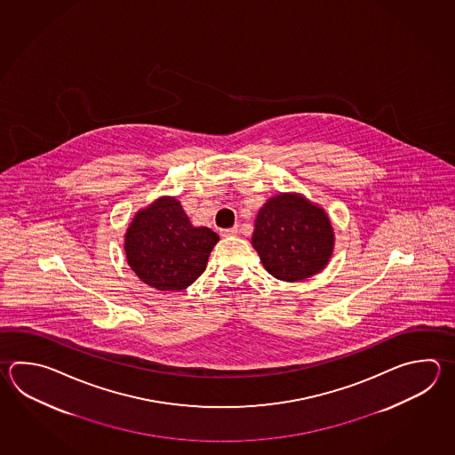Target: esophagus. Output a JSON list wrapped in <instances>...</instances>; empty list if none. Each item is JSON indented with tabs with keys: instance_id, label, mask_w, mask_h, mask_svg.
<instances>
[{
	"instance_id": "esophagus-1",
	"label": "esophagus",
	"mask_w": 455,
	"mask_h": 455,
	"mask_svg": "<svg viewBox=\"0 0 455 455\" xmlns=\"http://www.w3.org/2000/svg\"><path fill=\"white\" fill-rule=\"evenodd\" d=\"M222 236H235V235H238V227H232V228H225L222 230Z\"/></svg>"
}]
</instances>
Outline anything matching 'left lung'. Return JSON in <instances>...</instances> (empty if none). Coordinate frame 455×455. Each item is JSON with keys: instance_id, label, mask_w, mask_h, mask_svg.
<instances>
[{"instance_id": "1", "label": "left lung", "mask_w": 455, "mask_h": 455, "mask_svg": "<svg viewBox=\"0 0 455 455\" xmlns=\"http://www.w3.org/2000/svg\"><path fill=\"white\" fill-rule=\"evenodd\" d=\"M251 242L270 275L297 282L324 269L334 232L321 207L299 196L280 195L260 209Z\"/></svg>"}]
</instances>
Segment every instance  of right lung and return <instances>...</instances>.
<instances>
[{"label":"right lung","instance_id":"add662e5","mask_svg":"<svg viewBox=\"0 0 455 455\" xmlns=\"http://www.w3.org/2000/svg\"><path fill=\"white\" fill-rule=\"evenodd\" d=\"M219 235L193 227L173 197L158 199L140 211L126 232L124 251L131 269L152 288L180 291L205 270Z\"/></svg>","mask_w":455,"mask_h":455}]
</instances>
